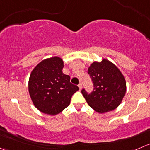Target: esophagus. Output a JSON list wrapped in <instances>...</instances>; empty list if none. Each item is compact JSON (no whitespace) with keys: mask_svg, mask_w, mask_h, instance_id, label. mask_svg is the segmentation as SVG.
<instances>
[{"mask_svg":"<svg viewBox=\"0 0 150 150\" xmlns=\"http://www.w3.org/2000/svg\"><path fill=\"white\" fill-rule=\"evenodd\" d=\"M78 87H79L80 90H81V88H82V84H81V83L78 84Z\"/></svg>","mask_w":150,"mask_h":150,"instance_id":"obj_1","label":"esophagus"}]
</instances>
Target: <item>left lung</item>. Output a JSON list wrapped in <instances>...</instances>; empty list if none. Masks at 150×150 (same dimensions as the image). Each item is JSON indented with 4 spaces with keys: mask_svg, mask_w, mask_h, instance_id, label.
Masks as SVG:
<instances>
[{
    "mask_svg": "<svg viewBox=\"0 0 150 150\" xmlns=\"http://www.w3.org/2000/svg\"><path fill=\"white\" fill-rule=\"evenodd\" d=\"M94 83V89L88 94L82 89L83 95L88 105L100 114L111 111L122 103L126 93L124 75L115 64L103 59L94 62L88 69Z\"/></svg>",
    "mask_w": 150,
    "mask_h": 150,
    "instance_id": "1",
    "label": "left lung"
}]
</instances>
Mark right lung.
<instances>
[{
    "label": "right lung",
    "mask_w": 150,
    "mask_h": 150,
    "mask_svg": "<svg viewBox=\"0 0 150 150\" xmlns=\"http://www.w3.org/2000/svg\"><path fill=\"white\" fill-rule=\"evenodd\" d=\"M64 62L58 56L42 61L32 70L28 91L35 107L45 114H59L70 103L79 88L70 83V77L62 72Z\"/></svg>",
    "instance_id": "right-lung-1"
}]
</instances>
